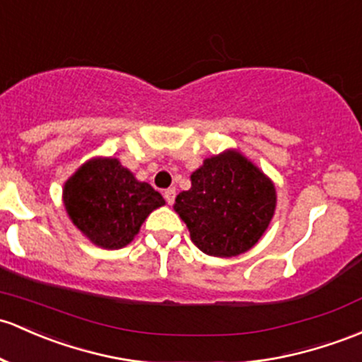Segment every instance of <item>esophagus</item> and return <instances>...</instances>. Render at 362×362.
I'll return each mask as SVG.
<instances>
[{
  "instance_id": "obj_1",
  "label": "esophagus",
  "mask_w": 362,
  "mask_h": 362,
  "mask_svg": "<svg viewBox=\"0 0 362 362\" xmlns=\"http://www.w3.org/2000/svg\"><path fill=\"white\" fill-rule=\"evenodd\" d=\"M164 198H165L167 204H169V205L173 204L174 198H176V188H167L164 192Z\"/></svg>"
}]
</instances>
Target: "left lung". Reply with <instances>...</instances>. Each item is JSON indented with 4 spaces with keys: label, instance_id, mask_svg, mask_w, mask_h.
I'll list each match as a JSON object with an SVG mask.
<instances>
[{
    "label": "left lung",
    "instance_id": "8db88e82",
    "mask_svg": "<svg viewBox=\"0 0 362 362\" xmlns=\"http://www.w3.org/2000/svg\"><path fill=\"white\" fill-rule=\"evenodd\" d=\"M174 211L192 242L212 257H236L262 238L276 211L274 182L238 150L205 158Z\"/></svg>",
    "mask_w": 362,
    "mask_h": 362
}]
</instances>
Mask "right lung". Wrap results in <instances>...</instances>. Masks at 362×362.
I'll list each match as a JSON object with an SVG mask.
<instances>
[{"label":"right lung","mask_w":362,"mask_h":362,"mask_svg":"<svg viewBox=\"0 0 362 362\" xmlns=\"http://www.w3.org/2000/svg\"><path fill=\"white\" fill-rule=\"evenodd\" d=\"M64 207L72 224L96 247L117 250L165 200L148 182L138 181L114 157H93L64 185Z\"/></svg>","instance_id":"right-lung-1"}]
</instances>
